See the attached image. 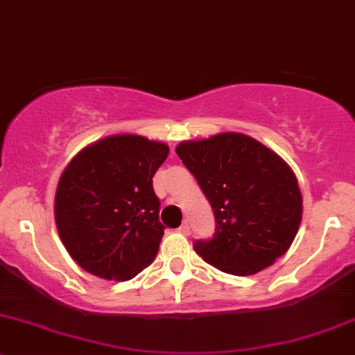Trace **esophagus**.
Segmentation results:
<instances>
[{"mask_svg": "<svg viewBox=\"0 0 355 355\" xmlns=\"http://www.w3.org/2000/svg\"><path fill=\"white\" fill-rule=\"evenodd\" d=\"M178 231L181 232V234H184V236H189V232H191V225H189L188 220H184V222H182V224H181V227L178 229Z\"/></svg>", "mask_w": 355, "mask_h": 355, "instance_id": "1", "label": "esophagus"}]
</instances>
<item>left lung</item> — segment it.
<instances>
[{"mask_svg":"<svg viewBox=\"0 0 355 355\" xmlns=\"http://www.w3.org/2000/svg\"><path fill=\"white\" fill-rule=\"evenodd\" d=\"M176 153L210 203L215 232L193 248L231 275H253L288 250L302 218L291 167L254 138L222 133L184 141Z\"/></svg>","mask_w":355,"mask_h":355,"instance_id":"1","label":"left lung"}]
</instances>
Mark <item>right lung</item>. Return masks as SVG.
<instances>
[{"instance_id":"right-lung-1","label":"right lung","mask_w":355,"mask_h":355,"mask_svg":"<svg viewBox=\"0 0 355 355\" xmlns=\"http://www.w3.org/2000/svg\"><path fill=\"white\" fill-rule=\"evenodd\" d=\"M169 147L138 135L107 137L82 150L60 179L58 232L83 270L130 280L155 259L164 225L152 178Z\"/></svg>"}]
</instances>
